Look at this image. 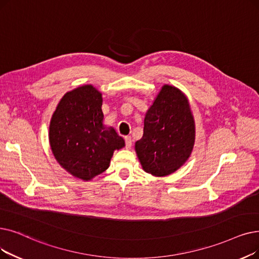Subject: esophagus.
<instances>
[{"mask_svg": "<svg viewBox=\"0 0 259 259\" xmlns=\"http://www.w3.org/2000/svg\"><path fill=\"white\" fill-rule=\"evenodd\" d=\"M125 144H126V148L130 149L132 147V139L131 137H126L125 138Z\"/></svg>", "mask_w": 259, "mask_h": 259, "instance_id": "34e87169", "label": "esophagus"}]
</instances>
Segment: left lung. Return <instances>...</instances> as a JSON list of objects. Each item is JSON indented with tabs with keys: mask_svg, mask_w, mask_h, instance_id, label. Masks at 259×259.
Wrapping results in <instances>:
<instances>
[{
	"mask_svg": "<svg viewBox=\"0 0 259 259\" xmlns=\"http://www.w3.org/2000/svg\"><path fill=\"white\" fill-rule=\"evenodd\" d=\"M195 122L186 96L164 85L144 119L136 150L144 170L156 177L175 172L192 153Z\"/></svg>",
	"mask_w": 259,
	"mask_h": 259,
	"instance_id": "8db88e82",
	"label": "left lung"
}]
</instances>
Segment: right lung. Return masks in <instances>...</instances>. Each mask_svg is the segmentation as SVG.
Here are the masks:
<instances>
[{
    "label": "right lung",
    "mask_w": 259,
    "mask_h": 259,
    "mask_svg": "<svg viewBox=\"0 0 259 259\" xmlns=\"http://www.w3.org/2000/svg\"><path fill=\"white\" fill-rule=\"evenodd\" d=\"M102 105V94L83 85L62 97L51 120L50 144L56 160L82 180L104 172L114 150L125 146L113 128L104 127Z\"/></svg>",
    "instance_id": "1"
}]
</instances>
